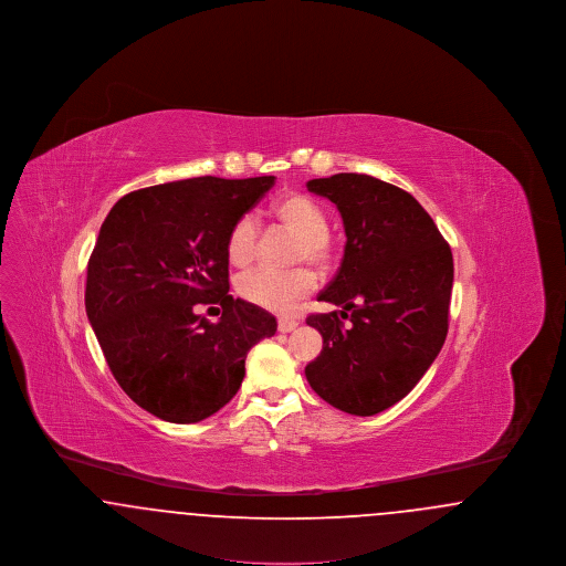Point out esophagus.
I'll return each mask as SVG.
<instances>
[{
  "instance_id": "34e87169",
  "label": "esophagus",
  "mask_w": 566,
  "mask_h": 566,
  "mask_svg": "<svg viewBox=\"0 0 566 566\" xmlns=\"http://www.w3.org/2000/svg\"><path fill=\"white\" fill-rule=\"evenodd\" d=\"M296 321L295 318H280L277 321V331L280 333H291V331H295L296 328Z\"/></svg>"
}]
</instances>
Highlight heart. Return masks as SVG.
<instances>
[{"label": "heart", "mask_w": 566, "mask_h": 566, "mask_svg": "<svg viewBox=\"0 0 566 566\" xmlns=\"http://www.w3.org/2000/svg\"><path fill=\"white\" fill-rule=\"evenodd\" d=\"M271 216L296 238L293 263H310L314 268H328L333 261V242L328 235V218L323 206L303 195L284 192L271 203ZM259 229L250 216L235 220L227 235V259L235 268H248L256 252ZM316 277L307 268L277 271H250L238 280V295L245 303L261 310L286 314L296 298L312 293Z\"/></svg>", "instance_id": "b5f03b06"}]
</instances>
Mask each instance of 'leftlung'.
I'll use <instances>...</instances> for the list:
<instances>
[{
    "label": "left lung",
    "instance_id": "8db88e82",
    "mask_svg": "<svg viewBox=\"0 0 566 566\" xmlns=\"http://www.w3.org/2000/svg\"><path fill=\"white\" fill-rule=\"evenodd\" d=\"M307 190L337 206L348 240L318 295L342 312L307 316L323 352L305 377L326 403L374 416L403 399L446 342L452 250L407 190L374 176L335 174L310 180Z\"/></svg>",
    "mask_w": 566,
    "mask_h": 566
}]
</instances>
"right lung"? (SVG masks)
I'll return each mask as SVG.
<instances>
[{
	"mask_svg": "<svg viewBox=\"0 0 566 566\" xmlns=\"http://www.w3.org/2000/svg\"><path fill=\"white\" fill-rule=\"evenodd\" d=\"M273 182L203 176L134 190L99 229L88 323L120 388L165 422L192 424L229 403L248 352L277 328L270 312L229 295L227 259L231 227ZM199 304H218L219 323L197 315Z\"/></svg>",
	"mask_w": 566,
	"mask_h": 566,
	"instance_id": "add662e5",
	"label": "right lung"
}]
</instances>
